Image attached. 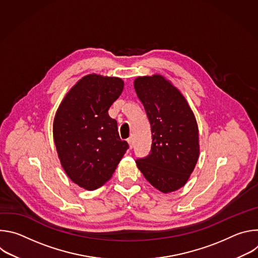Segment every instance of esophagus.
<instances>
[{
	"mask_svg": "<svg viewBox=\"0 0 258 258\" xmlns=\"http://www.w3.org/2000/svg\"><path fill=\"white\" fill-rule=\"evenodd\" d=\"M127 142H128V145H130V148L133 149V148H134V144H135L134 138H133V137H130V138L127 139Z\"/></svg>",
	"mask_w": 258,
	"mask_h": 258,
	"instance_id": "obj_1",
	"label": "esophagus"
}]
</instances>
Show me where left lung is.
Returning <instances> with one entry per match:
<instances>
[{
	"label": "left lung",
	"mask_w": 258,
	"mask_h": 258,
	"mask_svg": "<svg viewBox=\"0 0 258 258\" xmlns=\"http://www.w3.org/2000/svg\"><path fill=\"white\" fill-rule=\"evenodd\" d=\"M136 94L148 117L149 155L136 160L151 185L162 193L185 186L199 156L198 125L186 99L161 76L138 78Z\"/></svg>",
	"instance_id": "8db88e82"
}]
</instances>
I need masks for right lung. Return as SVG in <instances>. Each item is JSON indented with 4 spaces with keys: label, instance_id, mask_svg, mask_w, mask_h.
I'll list each match as a JSON object with an SVG mask.
<instances>
[{
    "label": "right lung",
    "instance_id": "add662e5",
    "mask_svg": "<svg viewBox=\"0 0 258 258\" xmlns=\"http://www.w3.org/2000/svg\"><path fill=\"white\" fill-rule=\"evenodd\" d=\"M123 86L118 78L87 76L69 91L55 115L53 136L61 164L70 179L87 190L111 178L128 149L117 121L108 114Z\"/></svg>",
    "mask_w": 258,
    "mask_h": 258
}]
</instances>
